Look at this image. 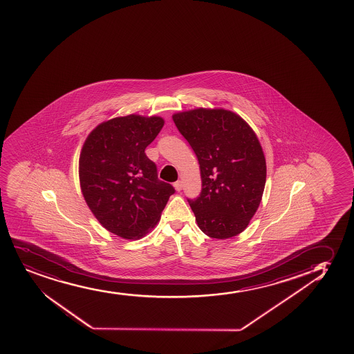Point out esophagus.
<instances>
[{
  "label": "esophagus",
  "mask_w": 354,
  "mask_h": 354,
  "mask_svg": "<svg viewBox=\"0 0 354 354\" xmlns=\"http://www.w3.org/2000/svg\"><path fill=\"white\" fill-rule=\"evenodd\" d=\"M174 187L176 191L180 192L183 189V183H181V181H176V183H174Z\"/></svg>",
  "instance_id": "34e87169"
}]
</instances>
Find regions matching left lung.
I'll list each match as a JSON object with an SVG mask.
<instances>
[{"instance_id": "1", "label": "left lung", "mask_w": 354, "mask_h": 354, "mask_svg": "<svg viewBox=\"0 0 354 354\" xmlns=\"http://www.w3.org/2000/svg\"><path fill=\"white\" fill-rule=\"evenodd\" d=\"M173 121L199 160L203 189L187 199L198 226L214 239L240 234L266 183V160L254 131L225 109L198 108L174 114Z\"/></svg>"}]
</instances>
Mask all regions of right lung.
<instances>
[{
	"mask_svg": "<svg viewBox=\"0 0 354 354\" xmlns=\"http://www.w3.org/2000/svg\"><path fill=\"white\" fill-rule=\"evenodd\" d=\"M159 116H122L101 123L80 154V185L99 223L123 239H140L159 221L174 187L158 178L145 149L159 134Z\"/></svg>",
	"mask_w": 354,
	"mask_h": 354,
	"instance_id": "add662e5",
	"label": "right lung"
}]
</instances>
